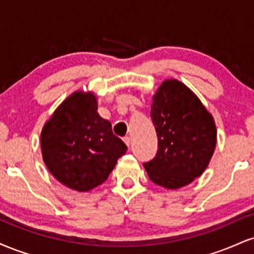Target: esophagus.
Masks as SVG:
<instances>
[{"label": "esophagus", "mask_w": 254, "mask_h": 254, "mask_svg": "<svg viewBox=\"0 0 254 254\" xmlns=\"http://www.w3.org/2000/svg\"><path fill=\"white\" fill-rule=\"evenodd\" d=\"M123 141H124V143L127 144V147H129L130 143H131V139H130V137H129V136H125L124 138H123Z\"/></svg>", "instance_id": "1"}]
</instances>
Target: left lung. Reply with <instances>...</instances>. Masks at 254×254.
I'll return each instance as SVG.
<instances>
[{"instance_id":"left-lung-1","label":"left lung","mask_w":254,"mask_h":254,"mask_svg":"<svg viewBox=\"0 0 254 254\" xmlns=\"http://www.w3.org/2000/svg\"><path fill=\"white\" fill-rule=\"evenodd\" d=\"M157 153L143 164L149 179L165 189L183 188L208 167L216 147L214 118L197 95L178 80H166L151 104Z\"/></svg>"}]
</instances>
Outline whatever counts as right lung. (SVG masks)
I'll return each instance as SVG.
<instances>
[{
	"mask_svg": "<svg viewBox=\"0 0 254 254\" xmlns=\"http://www.w3.org/2000/svg\"><path fill=\"white\" fill-rule=\"evenodd\" d=\"M42 154L48 170L63 185L86 192L103 184L127 144L98 113L93 93L75 92L44 125Z\"/></svg>",
	"mask_w": 254,
	"mask_h": 254,
	"instance_id": "obj_1",
	"label": "right lung"
}]
</instances>
